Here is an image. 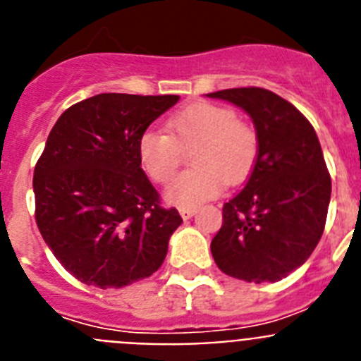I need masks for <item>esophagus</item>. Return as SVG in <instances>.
Returning <instances> with one entry per match:
<instances>
[{"label":"esophagus","instance_id":"obj_1","mask_svg":"<svg viewBox=\"0 0 361 361\" xmlns=\"http://www.w3.org/2000/svg\"><path fill=\"white\" fill-rule=\"evenodd\" d=\"M195 213H197V208H183V209H180V216H183L184 220L191 219V216L195 215Z\"/></svg>","mask_w":361,"mask_h":361}]
</instances>
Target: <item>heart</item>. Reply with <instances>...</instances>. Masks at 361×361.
<instances>
[{
	"label": "heart",
	"instance_id": "obj_1",
	"mask_svg": "<svg viewBox=\"0 0 361 361\" xmlns=\"http://www.w3.org/2000/svg\"><path fill=\"white\" fill-rule=\"evenodd\" d=\"M191 152L193 170L177 177L166 190L168 202L195 208L229 184L242 183L253 170L258 135L237 111L215 103H195L168 121V132L148 128L139 137L137 153L152 180L168 184Z\"/></svg>",
	"mask_w": 361,
	"mask_h": 361
}]
</instances>
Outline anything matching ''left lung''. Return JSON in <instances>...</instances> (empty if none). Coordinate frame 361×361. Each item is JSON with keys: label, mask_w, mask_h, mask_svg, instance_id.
I'll list each match as a JSON object with an SVG mask.
<instances>
[{"label": "left lung", "mask_w": 361, "mask_h": 361, "mask_svg": "<svg viewBox=\"0 0 361 361\" xmlns=\"http://www.w3.org/2000/svg\"><path fill=\"white\" fill-rule=\"evenodd\" d=\"M245 110L258 155L245 186L222 208L212 240L219 269L245 282H276L311 257L327 219L331 175L312 124L280 95L247 86L208 94Z\"/></svg>", "instance_id": "left-lung-1"}]
</instances>
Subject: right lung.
Segmentation results:
<instances>
[{"label": "right lung", "mask_w": 361, "mask_h": 361, "mask_svg": "<svg viewBox=\"0 0 361 361\" xmlns=\"http://www.w3.org/2000/svg\"><path fill=\"white\" fill-rule=\"evenodd\" d=\"M178 95L99 94L61 114L34 168L36 224L61 266L86 286L148 279L183 224L141 168L137 145Z\"/></svg>", "instance_id": "right-lung-1"}]
</instances>
